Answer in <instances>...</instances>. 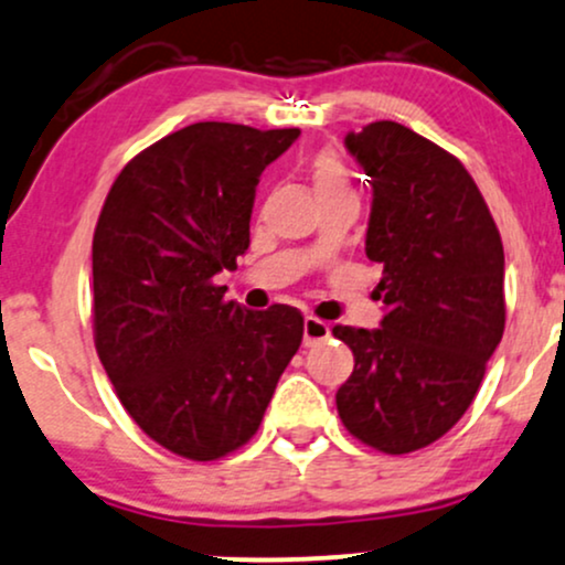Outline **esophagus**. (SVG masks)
<instances>
[{
  "instance_id": "1",
  "label": "esophagus",
  "mask_w": 565,
  "mask_h": 565,
  "mask_svg": "<svg viewBox=\"0 0 565 565\" xmlns=\"http://www.w3.org/2000/svg\"><path fill=\"white\" fill-rule=\"evenodd\" d=\"M330 335V324L317 320V317H307L303 320V347H315V343L324 341Z\"/></svg>"
}]
</instances>
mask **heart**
<instances>
[{
  "label": "heart",
  "instance_id": "obj_1",
  "mask_svg": "<svg viewBox=\"0 0 565 565\" xmlns=\"http://www.w3.org/2000/svg\"><path fill=\"white\" fill-rule=\"evenodd\" d=\"M311 188H315L320 201L341 195H354V184H351V174L343 163V158L335 150H320L311 156L307 166Z\"/></svg>",
  "mask_w": 565,
  "mask_h": 565
}]
</instances>
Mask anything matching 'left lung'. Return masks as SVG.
Masks as SVG:
<instances>
[{
    "label": "left lung",
    "instance_id": "1",
    "mask_svg": "<svg viewBox=\"0 0 565 565\" xmlns=\"http://www.w3.org/2000/svg\"><path fill=\"white\" fill-rule=\"evenodd\" d=\"M373 184L364 250L383 267L381 328L335 324L354 373L335 404L386 455L441 439L466 415L505 330V250L466 166L396 121L349 131Z\"/></svg>",
    "mask_w": 565,
    "mask_h": 565
}]
</instances>
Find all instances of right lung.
I'll return each mask as SVG.
<instances>
[{
    "instance_id": "right-lung-1",
    "label": "right lung",
    "mask_w": 565,
    "mask_h": 565,
    "mask_svg": "<svg viewBox=\"0 0 565 565\" xmlns=\"http://www.w3.org/2000/svg\"><path fill=\"white\" fill-rule=\"evenodd\" d=\"M298 135L190 124L131 158L99 211V362L131 420L188 460L243 447L301 347V311H248L214 280L248 250L258 177Z\"/></svg>"
}]
</instances>
